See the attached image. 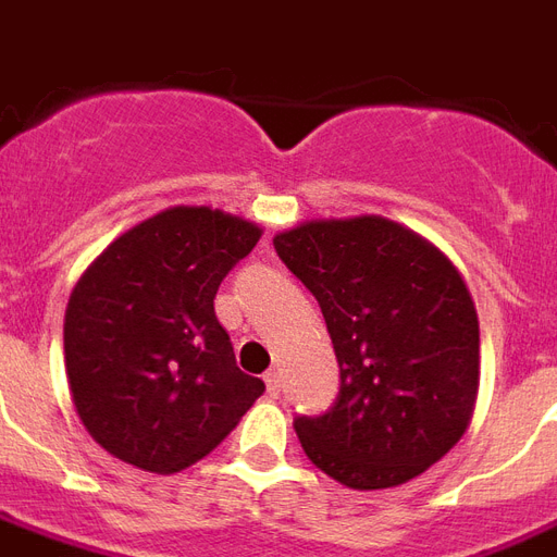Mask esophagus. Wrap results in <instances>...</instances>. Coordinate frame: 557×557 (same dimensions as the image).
I'll list each match as a JSON object with an SVG mask.
<instances>
[{
    "mask_svg": "<svg viewBox=\"0 0 557 557\" xmlns=\"http://www.w3.org/2000/svg\"><path fill=\"white\" fill-rule=\"evenodd\" d=\"M265 392H269V397H280V373L277 371L265 373Z\"/></svg>",
    "mask_w": 557,
    "mask_h": 557,
    "instance_id": "1",
    "label": "esophagus"
}]
</instances>
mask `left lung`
I'll return each instance as SVG.
<instances>
[{
	"instance_id": "obj_1",
	"label": "left lung",
	"mask_w": 557,
	"mask_h": 557,
	"mask_svg": "<svg viewBox=\"0 0 557 557\" xmlns=\"http://www.w3.org/2000/svg\"><path fill=\"white\" fill-rule=\"evenodd\" d=\"M274 248L315 295L342 368L333 406L295 420L309 461L356 491L420 476L476 406L479 318L465 277L382 215L304 222Z\"/></svg>"
}]
</instances>
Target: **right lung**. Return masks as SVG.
<instances>
[{"instance_id": "right-lung-1", "label": "right lung", "mask_w": 557, "mask_h": 557, "mask_svg": "<svg viewBox=\"0 0 557 557\" xmlns=\"http://www.w3.org/2000/svg\"><path fill=\"white\" fill-rule=\"evenodd\" d=\"M262 231L210 207H169L122 233L75 283L63 318L81 423L110 456L177 473L222 444L265 392L239 371L215 292Z\"/></svg>"}]
</instances>
